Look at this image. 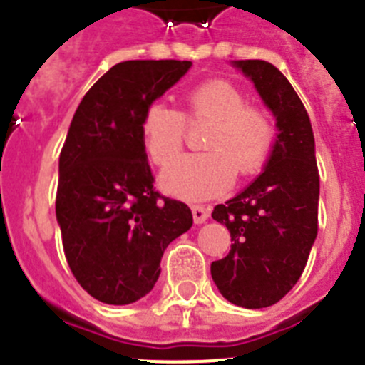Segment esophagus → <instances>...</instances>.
I'll return each mask as SVG.
<instances>
[{"mask_svg":"<svg viewBox=\"0 0 365 365\" xmlns=\"http://www.w3.org/2000/svg\"><path fill=\"white\" fill-rule=\"evenodd\" d=\"M192 214H193V222H195V225H202L206 219L210 217V208H208V206L193 205L192 206Z\"/></svg>","mask_w":365,"mask_h":365,"instance_id":"obj_1","label":"esophagus"}]
</instances>
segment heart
<instances>
[{"instance_id":"obj_1","label":"heart","mask_w":365,"mask_h":365,"mask_svg":"<svg viewBox=\"0 0 365 365\" xmlns=\"http://www.w3.org/2000/svg\"><path fill=\"white\" fill-rule=\"evenodd\" d=\"M180 113L163 102L146 109L140 124L151 163L166 166L184 145L185 120H212L205 154L185 155L164 170L160 185L177 197L199 201L225 192L240 175H252L265 166L276 138L272 118L259 106L247 104L243 91L228 80L199 83L185 96Z\"/></svg>"}]
</instances>
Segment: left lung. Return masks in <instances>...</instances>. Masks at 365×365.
<instances>
[{
  "instance_id": "8db88e82",
  "label": "left lung",
  "mask_w": 365,
  "mask_h": 365,
  "mask_svg": "<svg viewBox=\"0 0 365 365\" xmlns=\"http://www.w3.org/2000/svg\"><path fill=\"white\" fill-rule=\"evenodd\" d=\"M234 66L252 80L276 117L278 137L261 175L212 212L234 243L210 272L228 302L263 309L291 291L307 265L318 234L320 175L311 120L291 82L263 60Z\"/></svg>"
}]
</instances>
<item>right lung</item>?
Listing matches in <instances>:
<instances>
[{"label": "right lung", "instance_id": "add662e5", "mask_svg": "<svg viewBox=\"0 0 365 365\" xmlns=\"http://www.w3.org/2000/svg\"><path fill=\"white\" fill-rule=\"evenodd\" d=\"M190 67L186 60L117 63L86 93L69 125L56 219L71 272L102 303L146 296L166 247L192 227L185 202L155 192L140 131L146 109Z\"/></svg>", "mask_w": 365, "mask_h": 365}]
</instances>
